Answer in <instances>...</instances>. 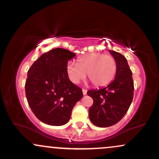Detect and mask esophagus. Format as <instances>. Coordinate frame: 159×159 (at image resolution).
<instances>
[{"instance_id": "1", "label": "esophagus", "mask_w": 159, "mask_h": 159, "mask_svg": "<svg viewBox=\"0 0 159 159\" xmlns=\"http://www.w3.org/2000/svg\"><path fill=\"white\" fill-rule=\"evenodd\" d=\"M83 95H86V93H87V90L86 89H83Z\"/></svg>"}]
</instances>
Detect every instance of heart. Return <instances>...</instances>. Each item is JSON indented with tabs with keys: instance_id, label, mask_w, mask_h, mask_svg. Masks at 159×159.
I'll list each match as a JSON object with an SVG mask.
<instances>
[{
	"instance_id": "b5f03b06",
	"label": "heart",
	"mask_w": 159,
	"mask_h": 159,
	"mask_svg": "<svg viewBox=\"0 0 159 159\" xmlns=\"http://www.w3.org/2000/svg\"><path fill=\"white\" fill-rule=\"evenodd\" d=\"M66 72L73 83H79L88 75L94 86H103L110 83L117 72V63L113 57L101 53H92L78 57L76 64L70 62Z\"/></svg>"
}]
</instances>
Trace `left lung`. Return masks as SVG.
Returning <instances> with one entry per match:
<instances>
[{"instance_id":"1","label":"left lung","mask_w":159,"mask_h":159,"mask_svg":"<svg viewBox=\"0 0 159 159\" xmlns=\"http://www.w3.org/2000/svg\"><path fill=\"white\" fill-rule=\"evenodd\" d=\"M117 63L115 78L108 85L98 89H92L87 95L93 99L89 109V116L94 125L107 127L114 125L123 118L134 98L132 71L126 57L114 51L109 50Z\"/></svg>"}]
</instances>
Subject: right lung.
I'll return each instance as SVG.
<instances>
[{
  "label": "right lung",
  "instance_id": "1",
  "mask_svg": "<svg viewBox=\"0 0 159 159\" xmlns=\"http://www.w3.org/2000/svg\"><path fill=\"white\" fill-rule=\"evenodd\" d=\"M76 54L54 48L42 54L29 69L25 95L30 108L42 122L62 126L70 118L72 109L83 98V91L73 84L66 72L68 61Z\"/></svg>",
  "mask_w": 159,
  "mask_h": 159
}]
</instances>
